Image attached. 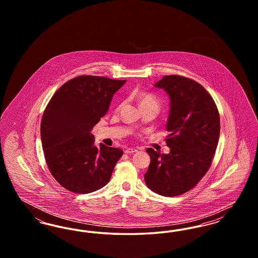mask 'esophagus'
Masks as SVG:
<instances>
[{
  "mask_svg": "<svg viewBox=\"0 0 258 258\" xmlns=\"http://www.w3.org/2000/svg\"><path fill=\"white\" fill-rule=\"evenodd\" d=\"M135 152H137V150L135 148H127L124 151L125 154H133V153H135Z\"/></svg>",
  "mask_w": 258,
  "mask_h": 258,
  "instance_id": "obj_1",
  "label": "esophagus"
}]
</instances>
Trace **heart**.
Wrapping results in <instances>:
<instances>
[{"label": "heart", "instance_id": "obj_1", "mask_svg": "<svg viewBox=\"0 0 258 258\" xmlns=\"http://www.w3.org/2000/svg\"><path fill=\"white\" fill-rule=\"evenodd\" d=\"M138 99L140 102L141 106L144 105H149V104H153V105H157L159 107V101L158 99L155 98L153 95L147 94V93H141L138 96Z\"/></svg>", "mask_w": 258, "mask_h": 258}]
</instances>
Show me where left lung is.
Wrapping results in <instances>:
<instances>
[{"label": "left lung", "mask_w": 258, "mask_h": 258, "mask_svg": "<svg viewBox=\"0 0 258 258\" xmlns=\"http://www.w3.org/2000/svg\"><path fill=\"white\" fill-rule=\"evenodd\" d=\"M170 98L165 138L170 153L146 150L151 162L144 175L154 192L177 197L195 187L212 164L220 137V114L213 98L197 81L165 75L155 85Z\"/></svg>", "instance_id": "obj_1"}]
</instances>
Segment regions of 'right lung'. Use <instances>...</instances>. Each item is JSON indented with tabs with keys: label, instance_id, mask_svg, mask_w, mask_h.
Returning a JSON list of instances; mask_svg holds the SVG:
<instances>
[{
	"label": "right lung",
	"instance_id": "add662e5",
	"mask_svg": "<svg viewBox=\"0 0 258 258\" xmlns=\"http://www.w3.org/2000/svg\"><path fill=\"white\" fill-rule=\"evenodd\" d=\"M124 83L80 75L66 82L50 99L41 119V144L50 173L66 189L90 194L110 181L123 150L101 143L97 147L91 131Z\"/></svg>",
	"mask_w": 258,
	"mask_h": 258
}]
</instances>
